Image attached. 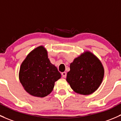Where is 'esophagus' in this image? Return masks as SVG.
I'll list each match as a JSON object with an SVG mask.
<instances>
[{
	"label": "esophagus",
	"instance_id": "esophagus-1",
	"mask_svg": "<svg viewBox=\"0 0 121 121\" xmlns=\"http://www.w3.org/2000/svg\"><path fill=\"white\" fill-rule=\"evenodd\" d=\"M61 75H62V77L63 78H66V77H67V73H66L65 72H62Z\"/></svg>",
	"mask_w": 121,
	"mask_h": 121
}]
</instances>
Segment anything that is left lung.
I'll list each match as a JSON object with an SVG mask.
<instances>
[{
    "label": "left lung",
    "instance_id": "8db88e82",
    "mask_svg": "<svg viewBox=\"0 0 121 121\" xmlns=\"http://www.w3.org/2000/svg\"><path fill=\"white\" fill-rule=\"evenodd\" d=\"M104 75V67L100 60L86 51L71 63L66 80L75 92L89 95L99 88Z\"/></svg>",
    "mask_w": 121,
    "mask_h": 121
}]
</instances>
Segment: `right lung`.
Wrapping results in <instances>:
<instances>
[{
    "label": "right lung",
    "instance_id": "right-lung-1",
    "mask_svg": "<svg viewBox=\"0 0 121 121\" xmlns=\"http://www.w3.org/2000/svg\"><path fill=\"white\" fill-rule=\"evenodd\" d=\"M61 73L48 58L43 46L30 52L21 65L19 79L26 92L35 97H44L53 91Z\"/></svg>",
    "mask_w": 121,
    "mask_h": 121
}]
</instances>
